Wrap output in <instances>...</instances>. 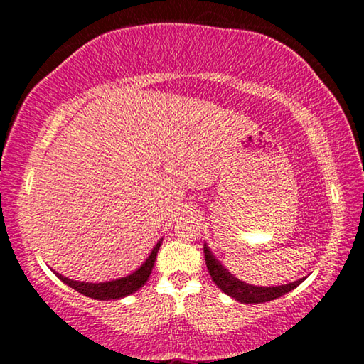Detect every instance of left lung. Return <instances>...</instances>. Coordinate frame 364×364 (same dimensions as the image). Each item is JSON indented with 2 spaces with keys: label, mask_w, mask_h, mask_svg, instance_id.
<instances>
[{
  "label": "left lung",
  "mask_w": 364,
  "mask_h": 364,
  "mask_svg": "<svg viewBox=\"0 0 364 364\" xmlns=\"http://www.w3.org/2000/svg\"><path fill=\"white\" fill-rule=\"evenodd\" d=\"M204 255H205L207 269L208 273H210L215 284H217L226 295L236 299L237 301H241V304H264V301L282 297L284 294L294 291V289L299 284H301L305 279L301 278L282 286H269V287L252 286V284H247V282L234 278L230 271H228L223 264L215 258L212 250L207 247V244H204Z\"/></svg>",
  "instance_id": "left-lung-1"
}]
</instances>
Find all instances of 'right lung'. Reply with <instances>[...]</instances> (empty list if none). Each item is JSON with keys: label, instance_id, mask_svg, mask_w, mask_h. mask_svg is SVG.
<instances>
[{"label": "right lung", "instance_id": "obj_1", "mask_svg": "<svg viewBox=\"0 0 364 364\" xmlns=\"http://www.w3.org/2000/svg\"><path fill=\"white\" fill-rule=\"evenodd\" d=\"M162 241L164 239H159L157 244L154 245V249L151 250L149 257L146 258L138 269H134L133 273H130L128 276H123V278H119V279L104 281V282H83V281H73V279L65 278V276L56 273V271H54V274H58V278L63 281L64 284L75 289L77 292L86 295V297H91L95 300H119L133 292H136L138 289H141L146 284V281L149 279V276L152 273L154 262H156L157 252L160 249Z\"/></svg>", "mask_w": 364, "mask_h": 364}]
</instances>
